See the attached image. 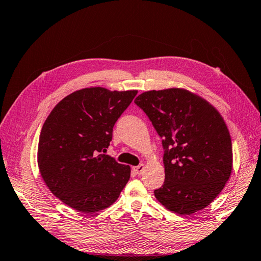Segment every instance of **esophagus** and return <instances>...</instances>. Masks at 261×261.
Wrapping results in <instances>:
<instances>
[{"label": "esophagus", "instance_id": "obj_1", "mask_svg": "<svg viewBox=\"0 0 261 261\" xmlns=\"http://www.w3.org/2000/svg\"><path fill=\"white\" fill-rule=\"evenodd\" d=\"M133 170H134L136 174L141 175L142 173L144 172V170H145V164H140L138 166H134V167H133Z\"/></svg>", "mask_w": 261, "mask_h": 261}]
</instances>
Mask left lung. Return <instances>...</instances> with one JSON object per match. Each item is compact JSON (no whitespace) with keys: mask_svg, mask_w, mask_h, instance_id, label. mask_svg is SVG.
Listing matches in <instances>:
<instances>
[{"mask_svg":"<svg viewBox=\"0 0 261 261\" xmlns=\"http://www.w3.org/2000/svg\"><path fill=\"white\" fill-rule=\"evenodd\" d=\"M135 103L163 138L165 181L155 198L165 209L191 216L212 203L232 172V143L221 114L184 88L149 90Z\"/></svg>","mask_w":261,"mask_h":261,"instance_id":"1","label":"left lung"}]
</instances>
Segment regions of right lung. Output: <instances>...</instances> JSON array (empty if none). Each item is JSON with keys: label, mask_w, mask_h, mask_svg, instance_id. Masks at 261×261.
<instances>
[{"label": "right lung", "mask_w": 261, "mask_h": 261, "mask_svg": "<svg viewBox=\"0 0 261 261\" xmlns=\"http://www.w3.org/2000/svg\"><path fill=\"white\" fill-rule=\"evenodd\" d=\"M136 94L103 87L76 90L45 119L38 144L39 171L51 193L68 206L95 213L118 199L130 177V166L101 153Z\"/></svg>", "instance_id": "1"}]
</instances>
